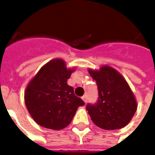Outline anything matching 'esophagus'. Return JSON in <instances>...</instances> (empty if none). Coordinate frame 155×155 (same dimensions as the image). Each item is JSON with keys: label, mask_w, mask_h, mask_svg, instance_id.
Returning a JSON list of instances; mask_svg holds the SVG:
<instances>
[{"label": "esophagus", "mask_w": 155, "mask_h": 155, "mask_svg": "<svg viewBox=\"0 0 155 155\" xmlns=\"http://www.w3.org/2000/svg\"><path fill=\"white\" fill-rule=\"evenodd\" d=\"M82 99L83 100H84V102H87V96H86V95H84V96H83L82 97Z\"/></svg>", "instance_id": "esophagus-1"}]
</instances>
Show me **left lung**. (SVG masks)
<instances>
[{
    "label": "left lung",
    "instance_id": "1",
    "mask_svg": "<svg viewBox=\"0 0 155 155\" xmlns=\"http://www.w3.org/2000/svg\"><path fill=\"white\" fill-rule=\"evenodd\" d=\"M96 81L98 98L88 103L86 110L91 120L101 128L115 130L130 122L136 110L137 101L124 78L112 67L104 66L100 71H88Z\"/></svg>",
    "mask_w": 155,
    "mask_h": 155
}]
</instances>
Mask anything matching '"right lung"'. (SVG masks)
Listing matches in <instances>:
<instances>
[{"instance_id":"obj_1","label":"right lung","mask_w":155,"mask_h":155,"mask_svg":"<svg viewBox=\"0 0 155 155\" xmlns=\"http://www.w3.org/2000/svg\"><path fill=\"white\" fill-rule=\"evenodd\" d=\"M74 69H67L64 61L54 59L41 68L25 92L28 112L39 125L60 130L71 122L79 106L84 105L67 84Z\"/></svg>"}]
</instances>
